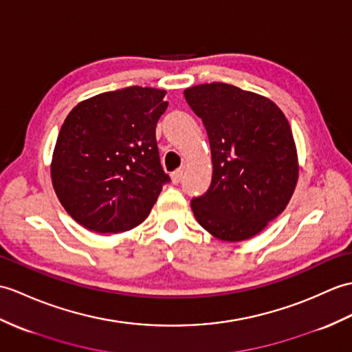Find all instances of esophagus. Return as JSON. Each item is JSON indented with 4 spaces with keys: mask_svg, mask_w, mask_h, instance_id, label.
Returning a JSON list of instances; mask_svg holds the SVG:
<instances>
[{
    "mask_svg": "<svg viewBox=\"0 0 352 352\" xmlns=\"http://www.w3.org/2000/svg\"><path fill=\"white\" fill-rule=\"evenodd\" d=\"M183 175H184V170H183V169L174 170V173L170 174V178H173V183H174V184H178V183L183 179Z\"/></svg>",
    "mask_w": 352,
    "mask_h": 352,
    "instance_id": "1",
    "label": "esophagus"
}]
</instances>
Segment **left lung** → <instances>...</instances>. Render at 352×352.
<instances>
[{
  "mask_svg": "<svg viewBox=\"0 0 352 352\" xmlns=\"http://www.w3.org/2000/svg\"><path fill=\"white\" fill-rule=\"evenodd\" d=\"M187 104L207 130L213 177L192 199L193 214L225 241L256 235L288 206L298 178L288 120L255 93L223 82L184 89Z\"/></svg>",
  "mask_w": 352,
  "mask_h": 352,
  "instance_id": "8db88e82",
  "label": "left lung"
}]
</instances>
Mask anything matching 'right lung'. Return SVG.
<instances>
[{
  "label": "right lung",
  "mask_w": 352,
  "mask_h": 352,
  "mask_svg": "<svg viewBox=\"0 0 352 352\" xmlns=\"http://www.w3.org/2000/svg\"><path fill=\"white\" fill-rule=\"evenodd\" d=\"M166 91L127 87L72 109L56 139L51 175L56 196L79 225L100 234L142 223L170 182L160 165L156 126Z\"/></svg>",
  "instance_id": "add662e5"
}]
</instances>
